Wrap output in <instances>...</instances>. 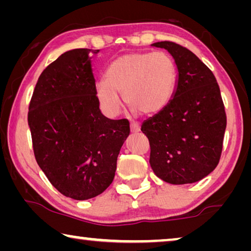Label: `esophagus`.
Wrapping results in <instances>:
<instances>
[{
  "mask_svg": "<svg viewBox=\"0 0 251 251\" xmlns=\"http://www.w3.org/2000/svg\"><path fill=\"white\" fill-rule=\"evenodd\" d=\"M141 130V126H139L138 123L131 122L130 123V131L131 133H137V131Z\"/></svg>",
  "mask_w": 251,
  "mask_h": 251,
  "instance_id": "obj_1",
  "label": "esophagus"
}]
</instances>
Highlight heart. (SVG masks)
Segmentation results:
<instances>
[{
	"instance_id": "obj_1",
	"label": "heart",
	"mask_w": 251,
	"mask_h": 251,
	"mask_svg": "<svg viewBox=\"0 0 251 251\" xmlns=\"http://www.w3.org/2000/svg\"><path fill=\"white\" fill-rule=\"evenodd\" d=\"M105 80L97 82L95 93L103 112L116 116L126 104L146 115L156 114L171 101L176 87L177 67L165 52L131 53L110 63Z\"/></svg>"
}]
</instances>
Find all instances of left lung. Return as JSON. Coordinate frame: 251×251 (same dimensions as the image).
<instances>
[{
    "label": "left lung",
    "mask_w": 251,
    "mask_h": 251,
    "mask_svg": "<svg viewBox=\"0 0 251 251\" xmlns=\"http://www.w3.org/2000/svg\"><path fill=\"white\" fill-rule=\"evenodd\" d=\"M175 59L176 90L165 108L143 123L155 175L173 185L199 181L214 171L223 151L227 117L215 75L192 50L174 42L152 44Z\"/></svg>",
    "instance_id": "obj_1"
}]
</instances>
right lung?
Here are the masks:
<instances>
[{
    "label": "right lung",
    "mask_w": 251,
    "mask_h": 251,
    "mask_svg": "<svg viewBox=\"0 0 251 251\" xmlns=\"http://www.w3.org/2000/svg\"><path fill=\"white\" fill-rule=\"evenodd\" d=\"M99 52L62 54L42 72L28 106L37 164L59 193L76 201L99 196L112 184L129 135L128 121L100 113L91 61Z\"/></svg>",
    "instance_id": "obj_1"
}]
</instances>
